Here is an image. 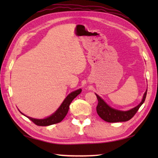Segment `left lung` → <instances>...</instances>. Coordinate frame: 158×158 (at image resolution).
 <instances>
[{
	"label": "left lung",
	"instance_id": "1",
	"mask_svg": "<svg viewBox=\"0 0 158 158\" xmlns=\"http://www.w3.org/2000/svg\"><path fill=\"white\" fill-rule=\"evenodd\" d=\"M147 92L144 94L143 98L138 106H136L135 108L132 109L130 110L127 111H122V110L114 109L111 107H110L109 105H106V103L100 98L99 96L96 94L97 99H98V105L96 106V111L100 117L107 122L110 123H115V122H127V121L132 119L135 115L136 112L141 106L143 102H145Z\"/></svg>",
	"mask_w": 158,
	"mask_h": 158
}]
</instances>
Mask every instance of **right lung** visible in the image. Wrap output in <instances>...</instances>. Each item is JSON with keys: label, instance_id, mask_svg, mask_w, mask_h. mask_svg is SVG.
<instances>
[{"label": "right lung", "instance_id": "add662e5", "mask_svg": "<svg viewBox=\"0 0 158 158\" xmlns=\"http://www.w3.org/2000/svg\"><path fill=\"white\" fill-rule=\"evenodd\" d=\"M81 92V89H79L75 92H73L72 93H70V94L67 96L65 100H64V102L62 103L61 106L59 107V109L57 110L53 114V115L49 116V117H48V118H45L43 119H37L32 118V117H30L28 116L26 117H27L30 120H31L35 124H36V125L40 126H47L52 125V124L60 123V122H62L63 119L66 117L67 113L69 111V105L73 101V100L75 98H76V97Z\"/></svg>", "mask_w": 158, "mask_h": 158}]
</instances>
